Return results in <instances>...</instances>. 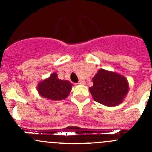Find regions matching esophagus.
Wrapping results in <instances>:
<instances>
[{"instance_id": "34e87169", "label": "esophagus", "mask_w": 152, "mask_h": 152, "mask_svg": "<svg viewBox=\"0 0 152 152\" xmlns=\"http://www.w3.org/2000/svg\"><path fill=\"white\" fill-rule=\"evenodd\" d=\"M78 84H79V85H85V82L83 80H79V82H78Z\"/></svg>"}]
</instances>
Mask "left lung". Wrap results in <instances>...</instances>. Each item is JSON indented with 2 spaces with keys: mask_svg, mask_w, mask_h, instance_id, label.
<instances>
[{
  "mask_svg": "<svg viewBox=\"0 0 152 152\" xmlns=\"http://www.w3.org/2000/svg\"><path fill=\"white\" fill-rule=\"evenodd\" d=\"M89 90L93 99L107 107L119 104L128 93V82L124 76L104 69L99 70Z\"/></svg>",
  "mask_w": 152,
  "mask_h": 152,
  "instance_id": "obj_1",
  "label": "left lung"
}]
</instances>
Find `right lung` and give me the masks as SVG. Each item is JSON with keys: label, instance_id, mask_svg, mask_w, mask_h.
I'll return each mask as SVG.
<instances>
[{"label": "right lung", "instance_id": "1", "mask_svg": "<svg viewBox=\"0 0 152 152\" xmlns=\"http://www.w3.org/2000/svg\"><path fill=\"white\" fill-rule=\"evenodd\" d=\"M72 89V84L69 81L58 79L56 73H53L37 86L39 94L44 98L52 101H60L68 96Z\"/></svg>", "mask_w": 152, "mask_h": 152}]
</instances>
